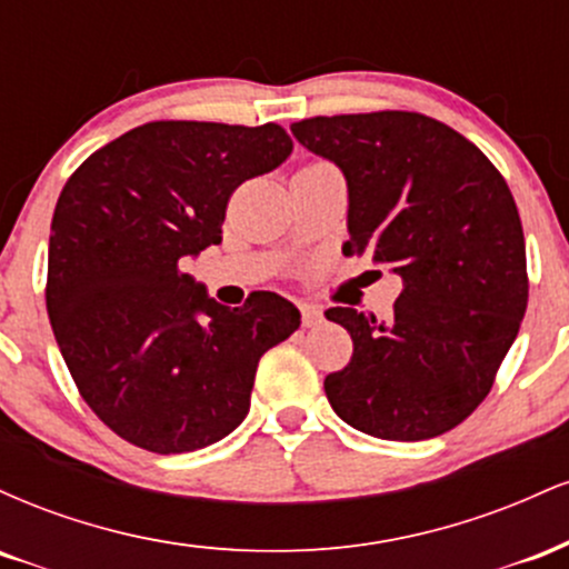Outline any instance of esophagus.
<instances>
[{
  "label": "esophagus",
  "mask_w": 569,
  "mask_h": 569,
  "mask_svg": "<svg viewBox=\"0 0 569 569\" xmlns=\"http://www.w3.org/2000/svg\"><path fill=\"white\" fill-rule=\"evenodd\" d=\"M299 312H302V326L305 329H312L323 321V312L318 310L316 305H299Z\"/></svg>",
  "instance_id": "34e87169"
}]
</instances>
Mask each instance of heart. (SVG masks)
Wrapping results in <instances>:
<instances>
[{"label":"heart","instance_id":"heart-1","mask_svg":"<svg viewBox=\"0 0 569 569\" xmlns=\"http://www.w3.org/2000/svg\"><path fill=\"white\" fill-rule=\"evenodd\" d=\"M312 166H329V162H310V166H307V168H312Z\"/></svg>","mask_w":569,"mask_h":569}]
</instances>
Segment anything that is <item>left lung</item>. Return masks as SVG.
<instances>
[{
  "mask_svg": "<svg viewBox=\"0 0 569 569\" xmlns=\"http://www.w3.org/2000/svg\"><path fill=\"white\" fill-rule=\"evenodd\" d=\"M293 139L348 181L345 257L369 253L403 280L393 316L331 307L352 358L323 380L361 433L422 441L485 401L527 310V251L506 179L433 117L371 112L293 122Z\"/></svg>",
  "mask_w": 569,
  "mask_h": 569,
  "instance_id": "8db88e82",
  "label": "left lung"
}]
</instances>
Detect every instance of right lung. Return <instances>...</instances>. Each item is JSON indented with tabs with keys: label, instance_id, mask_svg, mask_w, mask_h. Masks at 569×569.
<instances>
[{
	"label": "right lung",
	"instance_id": "add662e5",
	"mask_svg": "<svg viewBox=\"0 0 569 569\" xmlns=\"http://www.w3.org/2000/svg\"><path fill=\"white\" fill-rule=\"evenodd\" d=\"M283 128L160 120L109 141L56 202L48 316L88 407L120 439L194 452L246 420L259 358L299 329L272 291L224 307L184 272L221 243L230 194L276 171Z\"/></svg>",
	"mask_w": 569,
	"mask_h": 569
}]
</instances>
